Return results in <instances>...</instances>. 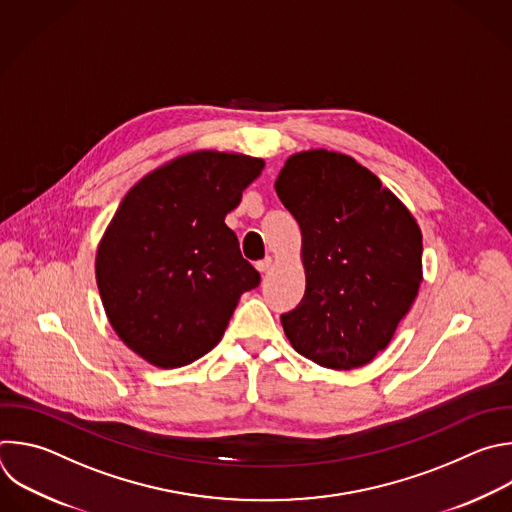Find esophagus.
I'll return each instance as SVG.
<instances>
[{"mask_svg": "<svg viewBox=\"0 0 512 512\" xmlns=\"http://www.w3.org/2000/svg\"><path fill=\"white\" fill-rule=\"evenodd\" d=\"M271 265H273V257H265V259H261V261H257V263H255L257 271H261V273L269 271V269H271Z\"/></svg>", "mask_w": 512, "mask_h": 512, "instance_id": "1", "label": "esophagus"}]
</instances>
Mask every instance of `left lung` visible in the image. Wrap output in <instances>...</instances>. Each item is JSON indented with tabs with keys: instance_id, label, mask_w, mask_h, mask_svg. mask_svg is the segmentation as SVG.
I'll use <instances>...</instances> for the list:
<instances>
[{
	"instance_id": "1",
	"label": "left lung",
	"mask_w": 512,
	"mask_h": 512,
	"mask_svg": "<svg viewBox=\"0 0 512 512\" xmlns=\"http://www.w3.org/2000/svg\"><path fill=\"white\" fill-rule=\"evenodd\" d=\"M275 191L301 229L305 293L281 315L293 350L354 370L386 350L422 283V231L408 207L352 156L295 152Z\"/></svg>"
}]
</instances>
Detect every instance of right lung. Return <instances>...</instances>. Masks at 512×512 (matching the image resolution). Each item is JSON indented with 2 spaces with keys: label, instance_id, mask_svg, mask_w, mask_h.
<instances>
[{
  "label": "right lung",
  "instance_id": "right-lung-1",
  "mask_svg": "<svg viewBox=\"0 0 512 512\" xmlns=\"http://www.w3.org/2000/svg\"><path fill=\"white\" fill-rule=\"evenodd\" d=\"M263 166L237 152L181 154L142 177L108 223L96 251L100 299L116 335L150 366L203 358L259 285L225 217Z\"/></svg>",
  "mask_w": 512,
  "mask_h": 512
}]
</instances>
